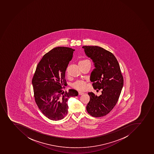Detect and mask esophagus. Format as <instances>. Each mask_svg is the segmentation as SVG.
I'll return each mask as SVG.
<instances>
[{"mask_svg": "<svg viewBox=\"0 0 154 154\" xmlns=\"http://www.w3.org/2000/svg\"><path fill=\"white\" fill-rule=\"evenodd\" d=\"M84 93L83 92H79V95H82V94H83Z\"/></svg>", "mask_w": 154, "mask_h": 154, "instance_id": "obj_1", "label": "esophagus"}]
</instances>
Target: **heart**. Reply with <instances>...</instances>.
<instances>
[{"instance_id":"b5f03b06","label":"heart","mask_w":154,"mask_h":154,"mask_svg":"<svg viewBox=\"0 0 154 154\" xmlns=\"http://www.w3.org/2000/svg\"><path fill=\"white\" fill-rule=\"evenodd\" d=\"M87 62H90L88 60L84 59V60L79 61L78 64H85L86 63H87ZM73 87L75 89L78 90H82L86 88V84L83 81H77L74 84Z\"/></svg>"}]
</instances>
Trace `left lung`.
I'll return each instance as SVG.
<instances>
[{"label":"left lung","instance_id":"8db88e82","mask_svg":"<svg viewBox=\"0 0 154 154\" xmlns=\"http://www.w3.org/2000/svg\"><path fill=\"white\" fill-rule=\"evenodd\" d=\"M82 48L95 67L90 76L94 89L102 91L100 96L88 93L90 99L86 109L93 117H102L108 114L117 103L123 86V78L119 62L112 52L97 46H83Z\"/></svg>","mask_w":154,"mask_h":154}]
</instances>
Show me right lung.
Wrapping results in <instances>:
<instances>
[{"instance_id":"add662e5","label":"right lung","mask_w":154,"mask_h":154,"mask_svg":"<svg viewBox=\"0 0 154 154\" xmlns=\"http://www.w3.org/2000/svg\"><path fill=\"white\" fill-rule=\"evenodd\" d=\"M75 50L67 47L53 48L45 54L37 65L32 79L35 103L42 112L51 120H61L68 112V99L78 95L74 89L68 92L65 71Z\"/></svg>"}]
</instances>
